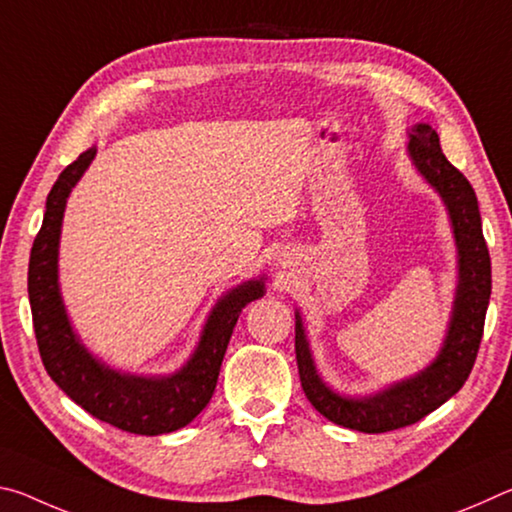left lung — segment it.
Segmentation results:
<instances>
[{
	"mask_svg": "<svg viewBox=\"0 0 512 512\" xmlns=\"http://www.w3.org/2000/svg\"><path fill=\"white\" fill-rule=\"evenodd\" d=\"M406 135H409L406 155L424 183L443 201L456 246V289L436 357L422 370L377 391L363 395L341 393L320 375L307 325L296 307V359L302 391L311 406L327 420L363 433L409 427L461 391L479 352L492 291L490 255L472 185L445 158L440 137L429 124L424 121L413 124Z\"/></svg>",
	"mask_w": 512,
	"mask_h": 512,
	"instance_id": "left-lung-1",
	"label": "left lung"
}]
</instances>
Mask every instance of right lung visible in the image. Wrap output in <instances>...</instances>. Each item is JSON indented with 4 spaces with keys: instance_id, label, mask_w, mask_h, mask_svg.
Here are the masks:
<instances>
[{
    "instance_id": "1",
    "label": "right lung",
    "mask_w": 512,
    "mask_h": 512,
    "mask_svg": "<svg viewBox=\"0 0 512 512\" xmlns=\"http://www.w3.org/2000/svg\"><path fill=\"white\" fill-rule=\"evenodd\" d=\"M97 155V144L83 151L51 187L42 228L29 259V302L40 357L58 388L94 418L121 431L160 436L176 431L201 413L219 379L223 354L241 309L266 293V275L250 277L223 291L207 314L201 336L183 366L160 375L110 366L76 332L60 291L58 255L67 198Z\"/></svg>"
}]
</instances>
